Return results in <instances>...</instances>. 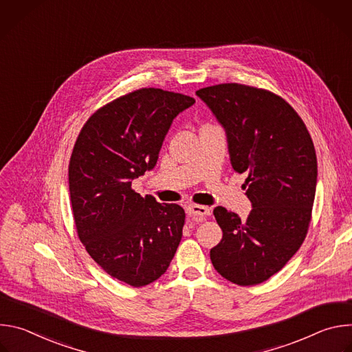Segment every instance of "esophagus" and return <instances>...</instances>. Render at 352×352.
<instances>
[{
	"mask_svg": "<svg viewBox=\"0 0 352 352\" xmlns=\"http://www.w3.org/2000/svg\"><path fill=\"white\" fill-rule=\"evenodd\" d=\"M186 214L193 220H204L205 217H208L210 214V209L206 206L192 205V206L186 208Z\"/></svg>",
	"mask_w": 352,
	"mask_h": 352,
	"instance_id": "obj_1",
	"label": "esophagus"
}]
</instances>
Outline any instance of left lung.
Masks as SVG:
<instances>
[{"label":"left lung","mask_w":352,"mask_h":352,"mask_svg":"<svg viewBox=\"0 0 352 352\" xmlns=\"http://www.w3.org/2000/svg\"><path fill=\"white\" fill-rule=\"evenodd\" d=\"M196 96L224 128L231 166L248 175L252 204L246 220L221 206L213 210L223 238L210 249L212 263L234 284H261L307 236L318 181L314 142L295 110L267 90L223 83Z\"/></svg>","instance_id":"1"}]
</instances>
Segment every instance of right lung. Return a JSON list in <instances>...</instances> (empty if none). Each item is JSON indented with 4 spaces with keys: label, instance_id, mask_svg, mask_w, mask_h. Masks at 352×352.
<instances>
[{
    "label": "right lung",
    "instance_id": "right-lung-1",
    "mask_svg": "<svg viewBox=\"0 0 352 352\" xmlns=\"http://www.w3.org/2000/svg\"><path fill=\"white\" fill-rule=\"evenodd\" d=\"M195 98L139 89L97 110L69 162L74 220L80 242L111 277L143 287L166 273L181 242L185 212L142 197L132 179L153 170L174 118Z\"/></svg>",
    "mask_w": 352,
    "mask_h": 352
}]
</instances>
